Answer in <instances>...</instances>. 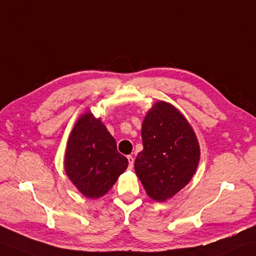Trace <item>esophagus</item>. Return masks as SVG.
I'll use <instances>...</instances> for the list:
<instances>
[{"instance_id":"1","label":"esophagus","mask_w":256,"mask_h":256,"mask_svg":"<svg viewBox=\"0 0 256 256\" xmlns=\"http://www.w3.org/2000/svg\"><path fill=\"white\" fill-rule=\"evenodd\" d=\"M128 168L132 169L133 168V164H134V158L133 156H128Z\"/></svg>"}]
</instances>
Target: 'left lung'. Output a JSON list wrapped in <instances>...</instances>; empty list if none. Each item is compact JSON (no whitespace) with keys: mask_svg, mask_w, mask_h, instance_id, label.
Wrapping results in <instances>:
<instances>
[{"mask_svg":"<svg viewBox=\"0 0 256 256\" xmlns=\"http://www.w3.org/2000/svg\"><path fill=\"white\" fill-rule=\"evenodd\" d=\"M142 150L135 172L150 198H170L192 179L200 162L193 128L179 111L160 101L148 112L142 126Z\"/></svg>","mask_w":256,"mask_h":256,"instance_id":"left-lung-1","label":"left lung"}]
</instances>
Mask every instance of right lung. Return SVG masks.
<instances>
[{"instance_id":"add662e5","label":"right lung","mask_w":256,"mask_h":256,"mask_svg":"<svg viewBox=\"0 0 256 256\" xmlns=\"http://www.w3.org/2000/svg\"><path fill=\"white\" fill-rule=\"evenodd\" d=\"M126 156L100 118L82 116L70 135L65 171L75 186L89 198L104 195L128 168Z\"/></svg>"}]
</instances>
